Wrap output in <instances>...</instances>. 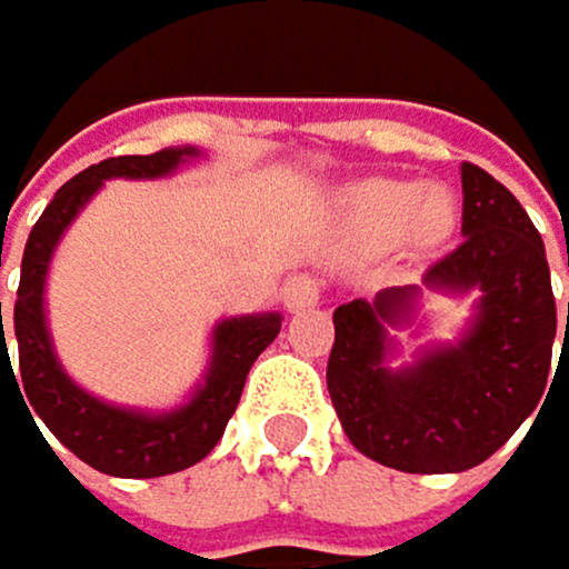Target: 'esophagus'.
<instances>
[{"mask_svg": "<svg viewBox=\"0 0 569 569\" xmlns=\"http://www.w3.org/2000/svg\"><path fill=\"white\" fill-rule=\"evenodd\" d=\"M284 309L288 313H302V309L317 306L320 302V281L309 278V273H299V278H291L284 284Z\"/></svg>", "mask_w": 569, "mask_h": 569, "instance_id": "obj_1", "label": "esophagus"}]
</instances>
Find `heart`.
<instances>
[{
	"label": "heart",
	"mask_w": 569,
	"mask_h": 569,
	"mask_svg": "<svg viewBox=\"0 0 569 569\" xmlns=\"http://www.w3.org/2000/svg\"><path fill=\"white\" fill-rule=\"evenodd\" d=\"M349 223L367 241H391L409 234L413 246H435L456 223V206L449 191L406 184V181H370L349 196Z\"/></svg>",
	"instance_id": "heart-1"
}]
</instances>
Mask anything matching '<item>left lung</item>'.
Returning a JSON list of instances; mask_svg holds the SVG:
<instances>
[{"instance_id":"8db88e82","label":"left lung","mask_w":569,"mask_h":569,"mask_svg":"<svg viewBox=\"0 0 569 569\" xmlns=\"http://www.w3.org/2000/svg\"><path fill=\"white\" fill-rule=\"evenodd\" d=\"M463 241L423 273V288L481 291L478 313L452 346L388 367V323L413 313L420 288L335 309L328 391L352 446L406 473H459L499 452L549 387L556 299L531 217L488 170L463 163ZM569 267V249H567ZM569 335V302H567ZM567 346L556 373H563ZM556 381V378H552ZM552 391V388H550ZM538 409V413H541Z\"/></svg>"}]
</instances>
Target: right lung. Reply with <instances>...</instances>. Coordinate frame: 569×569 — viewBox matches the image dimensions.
Listing matches in <instances>:
<instances>
[{
  "label": "right lung",
  "mask_w": 569,
  "mask_h": 569,
  "mask_svg": "<svg viewBox=\"0 0 569 569\" xmlns=\"http://www.w3.org/2000/svg\"><path fill=\"white\" fill-rule=\"evenodd\" d=\"M188 156H199V149L113 156V160H102L81 170L78 178H70L56 191L46 213L31 228L20 263V288L13 306L17 373L10 363V346H6L0 302V381L6 373L10 385H17V391L23 387L20 402L23 406L31 402L34 413L46 420V428L73 456L102 473H113V478H163V473L196 467L199 459L210 456L213 446L223 438L231 413L238 409L249 367L281 331V313L220 320L213 328V356L210 367H206V381L199 385L196 396L184 406L170 409V413H141V409H123L88 396L84 388H78L67 378L60 359H56L46 328V302H41L56 241L63 238L70 220L81 213V206L102 188V181L163 178V173L178 170Z\"/></svg>",
  "instance_id": "obj_1"
}]
</instances>
